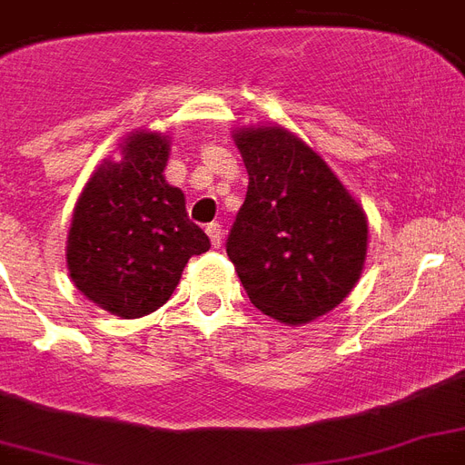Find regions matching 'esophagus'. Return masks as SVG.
Returning a JSON list of instances; mask_svg holds the SVG:
<instances>
[{
  "mask_svg": "<svg viewBox=\"0 0 465 465\" xmlns=\"http://www.w3.org/2000/svg\"><path fill=\"white\" fill-rule=\"evenodd\" d=\"M204 232H207V236H210L212 246L219 248V243H222V233H224V232H222V226L214 222V224H207V229H204Z\"/></svg>",
  "mask_w": 465,
  "mask_h": 465,
  "instance_id": "esophagus-1",
  "label": "esophagus"
}]
</instances>
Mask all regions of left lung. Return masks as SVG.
<instances>
[{
    "label": "left lung",
    "instance_id": "8db88e82",
    "mask_svg": "<svg viewBox=\"0 0 465 465\" xmlns=\"http://www.w3.org/2000/svg\"><path fill=\"white\" fill-rule=\"evenodd\" d=\"M248 193L226 255L255 309L309 323L352 292L367 258V214L328 163L280 125L233 133Z\"/></svg>",
    "mask_w": 465,
    "mask_h": 465
}]
</instances>
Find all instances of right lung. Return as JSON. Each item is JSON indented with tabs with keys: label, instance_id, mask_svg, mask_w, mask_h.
I'll list each match as a JSON object with an SVG mask.
<instances>
[{
	"label": "right lung",
	"instance_id": "obj_1",
	"mask_svg": "<svg viewBox=\"0 0 465 465\" xmlns=\"http://www.w3.org/2000/svg\"><path fill=\"white\" fill-rule=\"evenodd\" d=\"M168 149L166 134L133 133L120 159H104L76 200L69 275L84 297L120 318L166 304L190 258L210 251L183 190L163 178Z\"/></svg>",
	"mask_w": 465,
	"mask_h": 465
}]
</instances>
